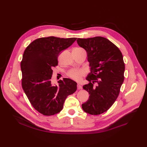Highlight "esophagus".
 <instances>
[{
  "label": "esophagus",
  "instance_id": "obj_1",
  "mask_svg": "<svg viewBox=\"0 0 147 147\" xmlns=\"http://www.w3.org/2000/svg\"><path fill=\"white\" fill-rule=\"evenodd\" d=\"M77 89L78 90H81L82 89V87L80 84H77Z\"/></svg>",
  "mask_w": 147,
  "mask_h": 147
}]
</instances>
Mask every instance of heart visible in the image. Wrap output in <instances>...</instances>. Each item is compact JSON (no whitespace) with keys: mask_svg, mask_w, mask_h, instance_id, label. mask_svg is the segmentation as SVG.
<instances>
[{"mask_svg":"<svg viewBox=\"0 0 147 147\" xmlns=\"http://www.w3.org/2000/svg\"><path fill=\"white\" fill-rule=\"evenodd\" d=\"M76 49H81V48H76ZM86 74V71L82 69H72L67 72V76L70 79L76 81L77 82H80L83 77H84Z\"/></svg>","mask_w":147,"mask_h":147,"instance_id":"b5f03b06","label":"heart"}]
</instances>
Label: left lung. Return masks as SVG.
Returning <instances> with one entry per match:
<instances>
[{
  "instance_id": "8db88e82",
  "label": "left lung",
  "mask_w": 147,
  "mask_h": 147,
  "mask_svg": "<svg viewBox=\"0 0 147 147\" xmlns=\"http://www.w3.org/2000/svg\"><path fill=\"white\" fill-rule=\"evenodd\" d=\"M77 41L87 51L91 67V73L86 78L90 82L82 87L90 96L82 108L90 115H98L107 111L119 96L124 78L123 55L114 44L104 37L78 38Z\"/></svg>"
}]
</instances>
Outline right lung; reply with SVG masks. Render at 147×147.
Here are the masks:
<instances>
[{"instance_id": "obj_1", "label": "right lung", "mask_w": 147, "mask_h": 147, "mask_svg": "<svg viewBox=\"0 0 147 147\" xmlns=\"http://www.w3.org/2000/svg\"><path fill=\"white\" fill-rule=\"evenodd\" d=\"M77 38L55 36L38 38L26 48L21 61L22 88L34 108L45 116L60 112L66 98L77 90V83L69 78L53 86L51 78L58 65L60 52L70 47Z\"/></svg>"}]
</instances>
